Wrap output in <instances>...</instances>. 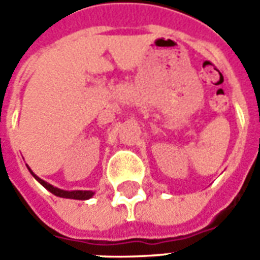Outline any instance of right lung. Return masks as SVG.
<instances>
[{"label":"right lung","mask_w":260,"mask_h":260,"mask_svg":"<svg viewBox=\"0 0 260 260\" xmlns=\"http://www.w3.org/2000/svg\"><path fill=\"white\" fill-rule=\"evenodd\" d=\"M29 169V167H27ZM29 171L31 173V175L36 178L40 184H42L46 189L54 193L55 196H59V198H67V199H79V201H86V199H90L91 196L94 195V192L93 191H64V189H59V188H55V186L50 185L48 182L46 181H43L42 178H39L36 174H33V171L29 169Z\"/></svg>","instance_id":"right-lung-1"}]
</instances>
